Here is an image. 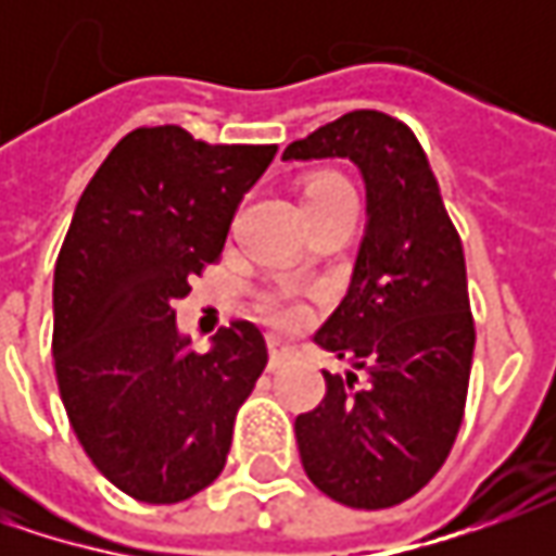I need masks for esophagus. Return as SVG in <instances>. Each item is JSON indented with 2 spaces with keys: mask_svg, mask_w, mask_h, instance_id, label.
<instances>
[{
  "mask_svg": "<svg viewBox=\"0 0 556 556\" xmlns=\"http://www.w3.org/2000/svg\"><path fill=\"white\" fill-rule=\"evenodd\" d=\"M268 355H271V365H281V362H288L290 355H293V346H290L285 337L271 333L268 337Z\"/></svg>",
  "mask_w": 556,
  "mask_h": 556,
  "instance_id": "obj_1",
  "label": "esophagus"
}]
</instances>
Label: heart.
<instances>
[{"mask_svg": "<svg viewBox=\"0 0 556 556\" xmlns=\"http://www.w3.org/2000/svg\"><path fill=\"white\" fill-rule=\"evenodd\" d=\"M343 179H337V176H321V179H315V182H309V188H306V194H312V191H321V188H331V185H340ZM268 315L275 318V321H281V325H300L303 318H306V312H303V306L300 303H293L290 296H271L266 303Z\"/></svg>", "mask_w": 556, "mask_h": 556, "instance_id": "1", "label": "heart"}]
</instances>
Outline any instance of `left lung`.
<instances>
[{
  "instance_id": "obj_1",
  "label": "left lung",
  "mask_w": 556,
  "mask_h": 556,
  "mask_svg": "<svg viewBox=\"0 0 556 556\" xmlns=\"http://www.w3.org/2000/svg\"><path fill=\"white\" fill-rule=\"evenodd\" d=\"M281 161H350L365 182L350 288L312 337L350 368L325 371V399L293 424L303 470L346 507H393L437 477L464 417L477 340L464 247L402 119L343 114Z\"/></svg>"
}]
</instances>
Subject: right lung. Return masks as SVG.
<instances>
[{
  "instance_id": "add662e5",
  "label": "right lung",
  "mask_w": 556,
  "mask_h": 556,
  "mask_svg": "<svg viewBox=\"0 0 556 556\" xmlns=\"http://www.w3.org/2000/svg\"><path fill=\"white\" fill-rule=\"evenodd\" d=\"M275 151L206 144L179 126L136 129L86 185L58 253L61 402L92 464L144 504L185 502L223 473L235 415L266 368L253 321H231L194 353L173 303L219 260Z\"/></svg>"
}]
</instances>
